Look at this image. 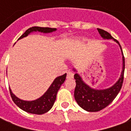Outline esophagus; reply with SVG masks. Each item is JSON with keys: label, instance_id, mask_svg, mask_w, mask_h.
Listing matches in <instances>:
<instances>
[{"label": "esophagus", "instance_id": "1", "mask_svg": "<svg viewBox=\"0 0 131 131\" xmlns=\"http://www.w3.org/2000/svg\"><path fill=\"white\" fill-rule=\"evenodd\" d=\"M74 77V73L71 71H69L67 72V79H72Z\"/></svg>", "mask_w": 131, "mask_h": 131}]
</instances>
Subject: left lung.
<instances>
[{"label":"left lung","mask_w":131,"mask_h":131,"mask_svg":"<svg viewBox=\"0 0 131 131\" xmlns=\"http://www.w3.org/2000/svg\"><path fill=\"white\" fill-rule=\"evenodd\" d=\"M97 31L103 39H112L120 46L122 53L123 67L121 76L118 81L112 86L102 90H97L91 88L83 81L81 77L78 73L74 74V79L76 80L77 83L74 91V98L82 109L91 112L100 111L108 106L114 100L122 87L125 69V59L121 45L119 44L118 41L115 40L111 34L106 31L101 29H97ZM74 71L77 72L76 69H74Z\"/></svg>","instance_id":"obj_1"}]
</instances>
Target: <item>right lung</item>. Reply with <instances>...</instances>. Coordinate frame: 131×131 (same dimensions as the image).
<instances>
[{"instance_id": "obj_1", "label": "right lung", "mask_w": 131, "mask_h": 131, "mask_svg": "<svg viewBox=\"0 0 131 131\" xmlns=\"http://www.w3.org/2000/svg\"><path fill=\"white\" fill-rule=\"evenodd\" d=\"M57 29L54 28H49V27H31L29 29H28L19 38L18 40L26 37L32 32L38 31V32L44 33V34H48V33L55 31ZM66 77H67V74H63L62 76L57 77L53 81V82L52 83V84L46 93L43 94L42 96L40 97L39 98L36 99L35 100L26 101V100H23L18 98L17 97L15 96L13 93L10 88H9L10 95L13 99V102L21 110H24L25 112L30 113V114H43L48 112L49 110L52 107L54 103V101L56 100L57 92L61 87L62 84L64 82Z\"/></svg>"}]
</instances>
